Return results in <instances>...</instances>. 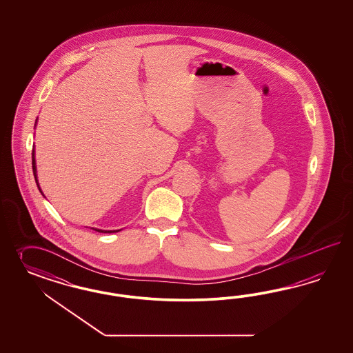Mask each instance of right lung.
Segmentation results:
<instances>
[{
  "label": "right lung",
  "instance_id": "right-lung-1",
  "mask_svg": "<svg viewBox=\"0 0 353 353\" xmlns=\"http://www.w3.org/2000/svg\"><path fill=\"white\" fill-rule=\"evenodd\" d=\"M32 170H33V176H34V180H36V183H37V188H39V190L41 192V189H40V185H39V180H37V171H36V161H34V151H32ZM43 194V192H41ZM93 230H96V232H99V233H114V232H119V230H102V229H96V228H92Z\"/></svg>",
  "mask_w": 353,
  "mask_h": 353
}]
</instances>
